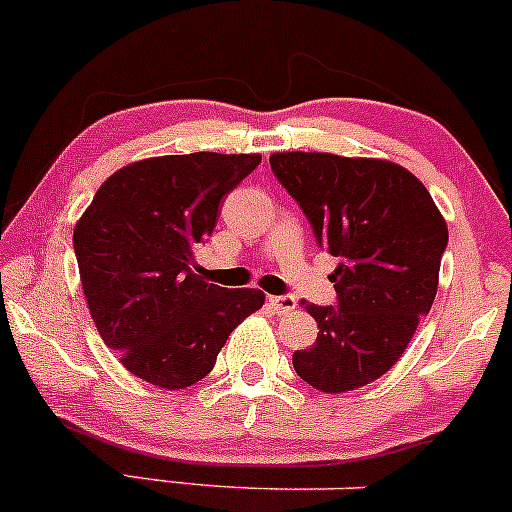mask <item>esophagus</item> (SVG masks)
<instances>
[{
	"label": "esophagus",
	"mask_w": 512,
	"mask_h": 512,
	"mask_svg": "<svg viewBox=\"0 0 512 512\" xmlns=\"http://www.w3.org/2000/svg\"><path fill=\"white\" fill-rule=\"evenodd\" d=\"M268 305L278 315H285V312H293L298 307V300L293 295H268Z\"/></svg>",
	"instance_id": "esophagus-1"
}]
</instances>
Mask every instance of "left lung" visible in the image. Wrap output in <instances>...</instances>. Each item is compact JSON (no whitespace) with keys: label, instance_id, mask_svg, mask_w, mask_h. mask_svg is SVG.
Wrapping results in <instances>:
<instances>
[{"label":"left lung","instance_id":"obj_1","mask_svg":"<svg viewBox=\"0 0 512 512\" xmlns=\"http://www.w3.org/2000/svg\"><path fill=\"white\" fill-rule=\"evenodd\" d=\"M271 168L298 200L317 241L342 258L337 307L302 300L317 342L295 351V373L322 393L364 388L408 349L439 285L447 222L425 185L386 158L280 151Z\"/></svg>","mask_w":512,"mask_h":512}]
</instances>
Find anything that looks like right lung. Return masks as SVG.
<instances>
[{"label": "right lung", "instance_id": "add662e5", "mask_svg": "<svg viewBox=\"0 0 512 512\" xmlns=\"http://www.w3.org/2000/svg\"><path fill=\"white\" fill-rule=\"evenodd\" d=\"M258 163V153L212 151L134 161L104 180L75 224L92 322L141 381L166 390L202 381L236 324L263 307L258 288H219L190 268L222 197Z\"/></svg>", "mask_w": 512, "mask_h": 512}]
</instances>
